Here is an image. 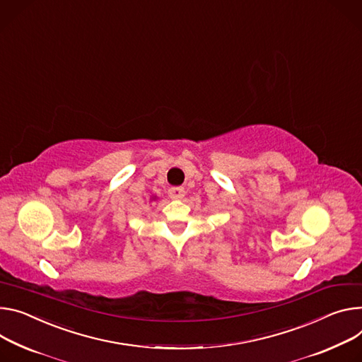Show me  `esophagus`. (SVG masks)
<instances>
[{
  "label": "esophagus",
  "instance_id": "34e87169",
  "mask_svg": "<svg viewBox=\"0 0 362 362\" xmlns=\"http://www.w3.org/2000/svg\"><path fill=\"white\" fill-rule=\"evenodd\" d=\"M169 196L172 199H182L185 196V189L183 187H170Z\"/></svg>",
  "mask_w": 362,
  "mask_h": 362
}]
</instances>
